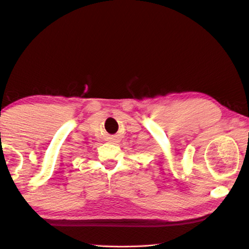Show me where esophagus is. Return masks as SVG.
<instances>
[{
  "label": "esophagus",
  "instance_id": "esophagus-1",
  "mask_svg": "<svg viewBox=\"0 0 249 249\" xmlns=\"http://www.w3.org/2000/svg\"><path fill=\"white\" fill-rule=\"evenodd\" d=\"M111 142H119V140H117V138H115V137H113V138H111Z\"/></svg>",
  "mask_w": 249,
  "mask_h": 249
}]
</instances>
